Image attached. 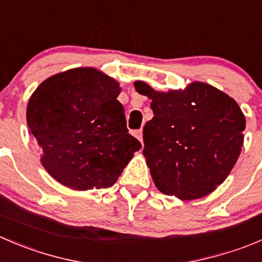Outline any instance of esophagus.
Listing matches in <instances>:
<instances>
[{"mask_svg":"<svg viewBox=\"0 0 262 262\" xmlns=\"http://www.w3.org/2000/svg\"><path fill=\"white\" fill-rule=\"evenodd\" d=\"M134 136H136L137 139H139L141 143H143V134H142V130H136L134 132Z\"/></svg>","mask_w":262,"mask_h":262,"instance_id":"1","label":"esophagus"}]
</instances>
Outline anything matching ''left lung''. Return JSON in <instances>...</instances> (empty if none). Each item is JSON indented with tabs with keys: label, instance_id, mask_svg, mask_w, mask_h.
Returning a JSON list of instances; mask_svg holds the SVG:
<instances>
[{
	"label": "left lung",
	"instance_id": "1",
	"mask_svg": "<svg viewBox=\"0 0 262 262\" xmlns=\"http://www.w3.org/2000/svg\"><path fill=\"white\" fill-rule=\"evenodd\" d=\"M134 88L152 101L143 156L157 189L183 201L214 192L242 151L246 118L238 103L202 82L159 92L137 80Z\"/></svg>",
	"mask_w": 262,
	"mask_h": 262
}]
</instances>
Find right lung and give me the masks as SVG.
I'll return each mask as SVG.
<instances>
[{
  "label": "right lung",
  "mask_w": 262,
  "mask_h": 262,
  "mask_svg": "<svg viewBox=\"0 0 262 262\" xmlns=\"http://www.w3.org/2000/svg\"><path fill=\"white\" fill-rule=\"evenodd\" d=\"M121 88L95 68L47 78L27 106L29 133L40 162L60 184L75 190L108 188L141 148L128 133Z\"/></svg>",
  "instance_id": "obj_1"
}]
</instances>
